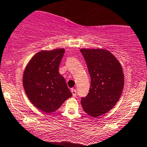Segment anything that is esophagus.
I'll return each mask as SVG.
<instances>
[{
	"label": "esophagus",
	"instance_id": "obj_1",
	"mask_svg": "<svg viewBox=\"0 0 147 147\" xmlns=\"http://www.w3.org/2000/svg\"><path fill=\"white\" fill-rule=\"evenodd\" d=\"M71 92H72L73 97H76L77 96V91H76V90L71 89Z\"/></svg>",
	"mask_w": 147,
	"mask_h": 147
}]
</instances>
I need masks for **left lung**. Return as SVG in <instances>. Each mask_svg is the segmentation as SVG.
I'll return each mask as SVG.
<instances>
[{
	"label": "left lung",
	"instance_id": "obj_1",
	"mask_svg": "<svg viewBox=\"0 0 147 147\" xmlns=\"http://www.w3.org/2000/svg\"><path fill=\"white\" fill-rule=\"evenodd\" d=\"M91 78L89 92L81 98L85 113L98 117L113 108L121 95L124 75L121 64L109 51L80 50Z\"/></svg>",
	"mask_w": 147,
	"mask_h": 147
}]
</instances>
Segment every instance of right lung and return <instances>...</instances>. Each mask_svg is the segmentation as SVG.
<instances>
[{"label": "right lung", "mask_w": 147, "mask_h": 147, "mask_svg": "<svg viewBox=\"0 0 147 147\" xmlns=\"http://www.w3.org/2000/svg\"><path fill=\"white\" fill-rule=\"evenodd\" d=\"M64 49L42 51L27 65L23 84L33 105L45 113L55 111L72 95L65 80L59 72Z\"/></svg>", "instance_id": "obj_1"}]
</instances>
